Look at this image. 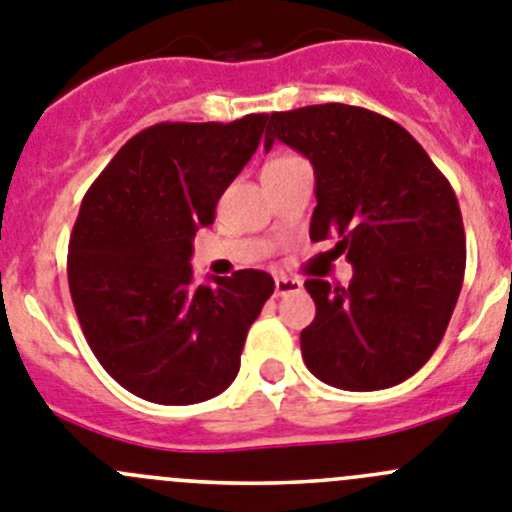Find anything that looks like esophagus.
<instances>
[{
    "mask_svg": "<svg viewBox=\"0 0 512 512\" xmlns=\"http://www.w3.org/2000/svg\"><path fill=\"white\" fill-rule=\"evenodd\" d=\"M300 290H303V283H300V280L283 278V275L275 278V295H278V298H283V295H290V293H300Z\"/></svg>",
    "mask_w": 512,
    "mask_h": 512,
    "instance_id": "34e87169",
    "label": "esophagus"
}]
</instances>
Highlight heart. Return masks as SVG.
Instances as JSON below:
<instances>
[{"mask_svg": "<svg viewBox=\"0 0 512 512\" xmlns=\"http://www.w3.org/2000/svg\"><path fill=\"white\" fill-rule=\"evenodd\" d=\"M290 161H298L295 156H278V159H272L270 164L265 166V169H272V166H283V164H290Z\"/></svg>", "mask_w": 512, "mask_h": 512, "instance_id": "1", "label": "heart"}]
</instances>
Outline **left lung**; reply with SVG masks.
<instances>
[{
	"label": "left lung",
	"instance_id": "8db88e82",
	"mask_svg": "<svg viewBox=\"0 0 512 512\" xmlns=\"http://www.w3.org/2000/svg\"><path fill=\"white\" fill-rule=\"evenodd\" d=\"M315 171L310 240H338L348 288L305 280L315 318L300 333L310 374L376 391L417 374L437 351L465 280V227L450 181L399 123L358 105L323 103L267 118Z\"/></svg>",
	"mask_w": 512,
	"mask_h": 512
}]
</instances>
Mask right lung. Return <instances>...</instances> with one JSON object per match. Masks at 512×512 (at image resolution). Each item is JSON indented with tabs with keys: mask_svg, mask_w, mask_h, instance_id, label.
<instances>
[{
	"mask_svg": "<svg viewBox=\"0 0 512 512\" xmlns=\"http://www.w3.org/2000/svg\"><path fill=\"white\" fill-rule=\"evenodd\" d=\"M232 123H156L100 171L70 234L68 283L90 351L154 404H197L240 371L245 338L275 283L262 270L194 285L191 240L265 131Z\"/></svg>",
	"mask_w": 512,
	"mask_h": 512,
	"instance_id": "obj_1",
	"label": "right lung"
}]
</instances>
